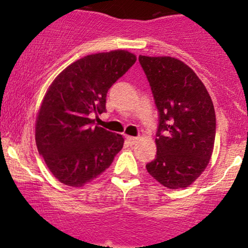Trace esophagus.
<instances>
[{
  "label": "esophagus",
  "instance_id": "1",
  "mask_svg": "<svg viewBox=\"0 0 248 248\" xmlns=\"http://www.w3.org/2000/svg\"><path fill=\"white\" fill-rule=\"evenodd\" d=\"M126 139L130 144H135L138 142V138H134V136H126Z\"/></svg>",
  "mask_w": 248,
  "mask_h": 248
}]
</instances>
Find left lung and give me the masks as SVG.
Masks as SVG:
<instances>
[{"label": "left lung", "instance_id": "left-lung-1", "mask_svg": "<svg viewBox=\"0 0 248 248\" xmlns=\"http://www.w3.org/2000/svg\"><path fill=\"white\" fill-rule=\"evenodd\" d=\"M158 112L155 160L147 171L168 189L197 179L211 158L216 114L210 94L193 71L171 57H139Z\"/></svg>", "mask_w": 248, "mask_h": 248}]
</instances>
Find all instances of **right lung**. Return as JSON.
Here are the masks:
<instances>
[{
  "label": "right lung",
  "mask_w": 248,
  "mask_h": 248,
  "mask_svg": "<svg viewBox=\"0 0 248 248\" xmlns=\"http://www.w3.org/2000/svg\"><path fill=\"white\" fill-rule=\"evenodd\" d=\"M124 50L95 53L67 66L47 90L36 122V144L52 175L82 186L104 172L124 147V138L92 127L91 113L106 110L107 92L135 64Z\"/></svg>",
  "instance_id": "1"
}]
</instances>
